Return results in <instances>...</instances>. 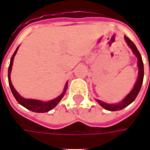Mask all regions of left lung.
<instances>
[{
	"label": "left lung",
	"mask_w": 150,
	"mask_h": 150,
	"mask_svg": "<svg viewBox=\"0 0 150 150\" xmlns=\"http://www.w3.org/2000/svg\"><path fill=\"white\" fill-rule=\"evenodd\" d=\"M125 38L126 42L128 43L129 46L132 49V52L134 53L137 59H138V62H137V66H138L139 68V75L138 79L137 80V83H136L134 88L132 89L131 92L129 93L127 96H126L124 100H123L120 104H106V103H104L102 101L97 100V101L99 102V104H100L101 106L103 108H104L105 109H107L108 111H118L121 110L123 108H125V107H127L128 105L131 104L132 102L134 101V100L136 99V97L137 96L139 91L141 90V88H142V84L143 83V78H144V65H143V62H142V56H141V54L139 53L138 50L137 49L135 44L132 42L131 40L129 39L128 37H125Z\"/></svg>",
	"instance_id": "8db88e82"
}]
</instances>
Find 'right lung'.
<instances>
[{"instance_id": "right-lung-1", "label": "right lung", "mask_w": 150, "mask_h": 150, "mask_svg": "<svg viewBox=\"0 0 150 150\" xmlns=\"http://www.w3.org/2000/svg\"><path fill=\"white\" fill-rule=\"evenodd\" d=\"M18 47L15 50V52L13 53V56H12L11 60H10V64H9V67H8V84H9V87H10V89H11L12 93H13V96H14L15 99L17 100L18 103L21 104V105H22L23 107L25 108L29 109V110L34 112H49L50 110H51L52 108L55 107L56 105L59 104V101L62 100V98L64 96L66 90H67V83L66 84L64 91L62 92V94L61 96H59V97H57L54 100H53L48 101V102H42V101L37 100H30V99H25V98L21 97V96L16 91L14 88L13 87L11 80H10V73H11V69L12 66H13V58H14V56L16 54L17 51H18Z\"/></svg>"}]
</instances>
